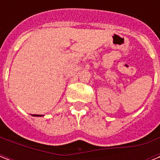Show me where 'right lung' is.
<instances>
[{"instance_id":"add662e5","label":"right lung","mask_w":160,"mask_h":160,"mask_svg":"<svg viewBox=\"0 0 160 160\" xmlns=\"http://www.w3.org/2000/svg\"><path fill=\"white\" fill-rule=\"evenodd\" d=\"M33 116H40V117H41V116H43V115H42V114H33Z\"/></svg>"}]
</instances>
